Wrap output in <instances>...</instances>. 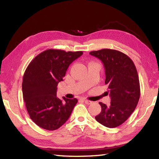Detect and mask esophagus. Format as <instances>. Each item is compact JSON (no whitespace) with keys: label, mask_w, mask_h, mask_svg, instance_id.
Wrapping results in <instances>:
<instances>
[{"label":"esophagus","mask_w":159,"mask_h":159,"mask_svg":"<svg viewBox=\"0 0 159 159\" xmlns=\"http://www.w3.org/2000/svg\"><path fill=\"white\" fill-rule=\"evenodd\" d=\"M83 101H84V102H85V104H92V101L88 100H85V99H84V100H83Z\"/></svg>","instance_id":"1"}]
</instances>
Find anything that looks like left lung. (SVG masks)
Here are the masks:
<instances>
[{
	"instance_id": "8db88e82",
	"label": "left lung",
	"mask_w": 159,
	"mask_h": 159,
	"mask_svg": "<svg viewBox=\"0 0 159 159\" xmlns=\"http://www.w3.org/2000/svg\"><path fill=\"white\" fill-rule=\"evenodd\" d=\"M89 54L104 64L111 97L109 106L99 102L102 111L95 118L104 126L117 127L128 120L139 102L140 85L136 67L130 57L116 50L105 48Z\"/></svg>"
}]
</instances>
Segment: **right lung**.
Listing matches in <instances>:
<instances>
[{
	"mask_svg": "<svg viewBox=\"0 0 159 159\" xmlns=\"http://www.w3.org/2000/svg\"><path fill=\"white\" fill-rule=\"evenodd\" d=\"M83 53L48 49L36 56L26 67L22 85L23 98L30 117L38 126L55 130L68 120L78 100L65 97L60 100L57 87L69 66Z\"/></svg>",
	"mask_w": 159,
	"mask_h": 159,
	"instance_id": "add662e5",
	"label": "right lung"
}]
</instances>
